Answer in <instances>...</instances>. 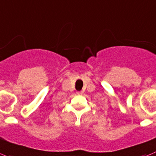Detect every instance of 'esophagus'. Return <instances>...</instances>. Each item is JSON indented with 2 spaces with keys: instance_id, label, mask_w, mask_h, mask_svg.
I'll list each match as a JSON object with an SVG mask.
<instances>
[{
  "instance_id": "obj_1",
  "label": "esophagus",
  "mask_w": 156,
  "mask_h": 156,
  "mask_svg": "<svg viewBox=\"0 0 156 156\" xmlns=\"http://www.w3.org/2000/svg\"><path fill=\"white\" fill-rule=\"evenodd\" d=\"M77 94H78V95H81V94H82V92H81V91H79V92H77Z\"/></svg>"
}]
</instances>
